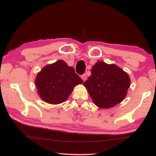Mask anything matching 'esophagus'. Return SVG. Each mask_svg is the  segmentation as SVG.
<instances>
[{
  "instance_id": "34e87169",
  "label": "esophagus",
  "mask_w": 156,
  "mask_h": 156,
  "mask_svg": "<svg viewBox=\"0 0 156 156\" xmlns=\"http://www.w3.org/2000/svg\"><path fill=\"white\" fill-rule=\"evenodd\" d=\"M81 78L83 79V81H85V80H86V79H87L86 75V74L82 75V76H81Z\"/></svg>"
}]
</instances>
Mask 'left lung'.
Listing matches in <instances>:
<instances>
[{"label": "left lung", "mask_w": 156, "mask_h": 156, "mask_svg": "<svg viewBox=\"0 0 156 156\" xmlns=\"http://www.w3.org/2000/svg\"><path fill=\"white\" fill-rule=\"evenodd\" d=\"M130 80L127 73L115 64L98 61L93 66L91 76L83 83L98 107L110 108L123 101Z\"/></svg>", "instance_id": "1"}]
</instances>
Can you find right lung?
Here are the masks:
<instances>
[{"instance_id": "right-lung-1", "label": "right lung", "mask_w": 156, "mask_h": 156, "mask_svg": "<svg viewBox=\"0 0 156 156\" xmlns=\"http://www.w3.org/2000/svg\"><path fill=\"white\" fill-rule=\"evenodd\" d=\"M83 83L63 60L45 66L37 75L36 83L39 96L50 104H59L66 101L73 88Z\"/></svg>"}]
</instances>
